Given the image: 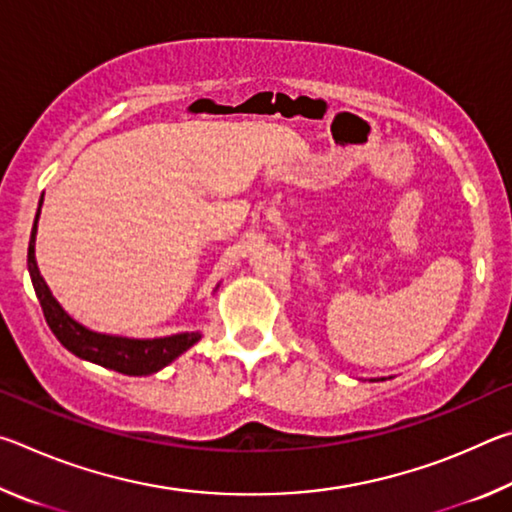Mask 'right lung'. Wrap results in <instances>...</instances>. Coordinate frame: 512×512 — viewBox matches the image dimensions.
Wrapping results in <instances>:
<instances>
[{"label":"right lung","mask_w":512,"mask_h":512,"mask_svg":"<svg viewBox=\"0 0 512 512\" xmlns=\"http://www.w3.org/2000/svg\"><path fill=\"white\" fill-rule=\"evenodd\" d=\"M38 214H40V207H38ZM38 214H36V223H38ZM33 244H36V225H33L31 230L29 255H27L33 289H36V296L40 300L42 314H45L49 329L69 352L76 354V357L99 363L103 368L117 370L121 375H151V372H158L160 368H164L167 363L180 357V354L192 348V345L201 339V334L198 332L173 334V336H164V339H146V341L90 332V329H85L83 325L76 323L72 316H67L65 309L58 305L54 296H51L49 287L38 271Z\"/></svg>","instance_id":"obj_1"}]
</instances>
